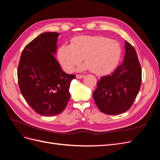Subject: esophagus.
Segmentation results:
<instances>
[{"label": "esophagus", "instance_id": "obj_1", "mask_svg": "<svg viewBox=\"0 0 160 160\" xmlns=\"http://www.w3.org/2000/svg\"><path fill=\"white\" fill-rule=\"evenodd\" d=\"M76 77H77V79H81V78H83V77H84V75H83L78 74V75H76Z\"/></svg>", "mask_w": 160, "mask_h": 160}]
</instances>
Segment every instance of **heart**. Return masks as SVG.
I'll use <instances>...</instances> for the list:
<instances>
[{
    "mask_svg": "<svg viewBox=\"0 0 160 160\" xmlns=\"http://www.w3.org/2000/svg\"><path fill=\"white\" fill-rule=\"evenodd\" d=\"M121 48L117 42L103 36H79L72 38L71 45H62L58 49V59L66 72H71L82 59L94 73H103L117 64Z\"/></svg>",
    "mask_w": 160,
    "mask_h": 160,
    "instance_id": "b5f03b06",
    "label": "heart"
}]
</instances>
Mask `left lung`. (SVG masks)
<instances>
[{"label": "left lung", "mask_w": 160, "mask_h": 160, "mask_svg": "<svg viewBox=\"0 0 160 160\" xmlns=\"http://www.w3.org/2000/svg\"><path fill=\"white\" fill-rule=\"evenodd\" d=\"M124 61L111 74L97 82L93 98L99 109L108 115L127 111L133 105L142 84V68L134 47L125 41Z\"/></svg>", "instance_id": "obj_1"}]
</instances>
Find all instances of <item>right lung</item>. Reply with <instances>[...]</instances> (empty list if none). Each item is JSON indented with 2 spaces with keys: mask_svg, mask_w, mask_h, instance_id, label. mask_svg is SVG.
I'll return each instance as SVG.
<instances>
[{
  "mask_svg": "<svg viewBox=\"0 0 160 160\" xmlns=\"http://www.w3.org/2000/svg\"><path fill=\"white\" fill-rule=\"evenodd\" d=\"M59 34L43 32L27 44L21 53L17 70L19 89L37 113H61L70 99L69 88L75 75L67 74L53 54Z\"/></svg>",
  "mask_w": 160,
  "mask_h": 160,
  "instance_id": "right-lung-1",
  "label": "right lung"
}]
</instances>
